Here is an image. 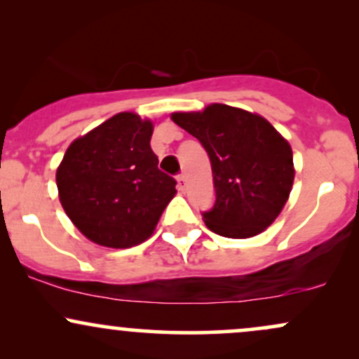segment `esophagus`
I'll use <instances>...</instances> for the list:
<instances>
[{
    "mask_svg": "<svg viewBox=\"0 0 359 359\" xmlns=\"http://www.w3.org/2000/svg\"><path fill=\"white\" fill-rule=\"evenodd\" d=\"M177 187H179L180 192L185 191V187H187V182H185V175L180 174L179 177H177Z\"/></svg>",
    "mask_w": 359,
    "mask_h": 359,
    "instance_id": "1",
    "label": "esophagus"
}]
</instances>
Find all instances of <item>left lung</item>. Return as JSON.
I'll use <instances>...</instances> for the list:
<instances>
[{
    "mask_svg": "<svg viewBox=\"0 0 359 359\" xmlns=\"http://www.w3.org/2000/svg\"><path fill=\"white\" fill-rule=\"evenodd\" d=\"M172 119L208 151L216 201L203 212L212 233L226 238L257 236L277 219L294 184V156L265 118L228 104Z\"/></svg>",
    "mask_w": 359,
    "mask_h": 359,
    "instance_id": "1",
    "label": "left lung"
}]
</instances>
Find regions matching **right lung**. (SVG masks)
I'll return each instance as SVG.
<instances>
[{"instance_id":"1","label":"right lung","mask_w":359,"mask_h":359,"mask_svg":"<svg viewBox=\"0 0 359 359\" xmlns=\"http://www.w3.org/2000/svg\"><path fill=\"white\" fill-rule=\"evenodd\" d=\"M151 133V121L119 113L65 151L55 175L59 199L88 240L131 248L154 233L177 182L158 168Z\"/></svg>"}]
</instances>
